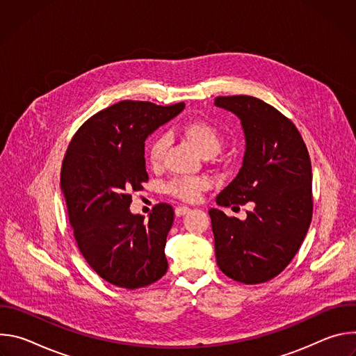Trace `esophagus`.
<instances>
[{
  "mask_svg": "<svg viewBox=\"0 0 356 356\" xmlns=\"http://www.w3.org/2000/svg\"><path fill=\"white\" fill-rule=\"evenodd\" d=\"M190 211V209L188 207H176V210H175V214L177 216V217H181V216H184V214H187Z\"/></svg>",
  "mask_w": 356,
  "mask_h": 356,
  "instance_id": "1",
  "label": "esophagus"
}]
</instances>
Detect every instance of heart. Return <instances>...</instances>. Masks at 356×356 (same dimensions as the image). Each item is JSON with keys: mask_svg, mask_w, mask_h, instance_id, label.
Returning a JSON list of instances; mask_svg holds the SVG:
<instances>
[{"mask_svg": "<svg viewBox=\"0 0 356 356\" xmlns=\"http://www.w3.org/2000/svg\"><path fill=\"white\" fill-rule=\"evenodd\" d=\"M179 134L193 145V147L198 152L202 158L216 156L222 147L224 136L220 128L206 120H193L184 122L179 128ZM168 147V138L163 135H158L152 139L147 145V159L154 168H159L162 165L165 152ZM209 188V181L201 177H184V179H173L165 187L166 193L180 198L183 201L194 202L198 201L202 191Z\"/></svg>", "mask_w": 356, "mask_h": 356, "instance_id": "obj_1", "label": "heart"}]
</instances>
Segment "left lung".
<instances>
[{"label":"left lung","instance_id":"left-lung-1","mask_svg":"<svg viewBox=\"0 0 356 356\" xmlns=\"http://www.w3.org/2000/svg\"><path fill=\"white\" fill-rule=\"evenodd\" d=\"M245 134V155L236 177L217 195L221 207L250 202L246 220L209 211L217 265L228 277L258 284L291 262L313 217L312 162L296 125L275 107L250 95L217 97Z\"/></svg>","mask_w":356,"mask_h":356}]
</instances>
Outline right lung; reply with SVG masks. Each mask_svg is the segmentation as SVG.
Instances as JSON below:
<instances>
[{"instance_id":"right-lung-1","label":"right lung","mask_w":356,"mask_h":356,"mask_svg":"<svg viewBox=\"0 0 356 356\" xmlns=\"http://www.w3.org/2000/svg\"><path fill=\"white\" fill-rule=\"evenodd\" d=\"M183 108L184 103L120 101L88 118L66 150L60 187L74 239L87 264L114 286L145 287L168 272L165 246L173 207L161 202L145 220L129 206L131 193L149 180L146 138Z\"/></svg>"}]
</instances>
